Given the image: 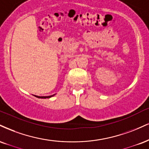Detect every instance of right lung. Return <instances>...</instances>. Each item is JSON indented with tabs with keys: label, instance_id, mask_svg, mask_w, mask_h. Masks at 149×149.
Returning <instances> with one entry per match:
<instances>
[{
	"label": "right lung",
	"instance_id": "add662e5",
	"mask_svg": "<svg viewBox=\"0 0 149 149\" xmlns=\"http://www.w3.org/2000/svg\"><path fill=\"white\" fill-rule=\"evenodd\" d=\"M53 96H55V94L52 95V96H36V97L39 98H49L53 97Z\"/></svg>",
	"mask_w": 149,
	"mask_h": 149
}]
</instances>
